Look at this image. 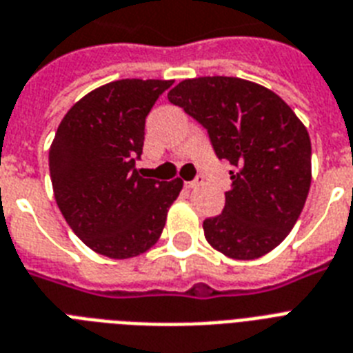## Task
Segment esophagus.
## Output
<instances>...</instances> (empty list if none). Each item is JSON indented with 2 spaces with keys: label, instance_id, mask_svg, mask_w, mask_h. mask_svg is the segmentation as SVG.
Returning a JSON list of instances; mask_svg holds the SVG:
<instances>
[{
  "label": "esophagus",
  "instance_id": "1",
  "mask_svg": "<svg viewBox=\"0 0 353 353\" xmlns=\"http://www.w3.org/2000/svg\"><path fill=\"white\" fill-rule=\"evenodd\" d=\"M201 185H203V177H198V179H194V181L185 183V187L190 188V190H192V188H199Z\"/></svg>",
  "mask_w": 353,
  "mask_h": 353
}]
</instances>
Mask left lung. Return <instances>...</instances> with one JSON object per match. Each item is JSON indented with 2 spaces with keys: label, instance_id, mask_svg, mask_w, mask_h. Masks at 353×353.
Returning a JSON list of instances; mask_svg holds the SVG:
<instances>
[{
  "label": "left lung",
  "instance_id": "obj_1",
  "mask_svg": "<svg viewBox=\"0 0 353 353\" xmlns=\"http://www.w3.org/2000/svg\"><path fill=\"white\" fill-rule=\"evenodd\" d=\"M168 101L207 128L216 155L234 168L223 212L203 221L210 247L234 260L273 251L299 220L312 185L306 126L276 93L236 77L183 80Z\"/></svg>",
  "mask_w": 353,
  "mask_h": 353
}]
</instances>
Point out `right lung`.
I'll use <instances>...</instances> for the list:
<instances>
[{"label":"right lung","mask_w":353,"mask_h":353,"mask_svg":"<svg viewBox=\"0 0 353 353\" xmlns=\"http://www.w3.org/2000/svg\"><path fill=\"white\" fill-rule=\"evenodd\" d=\"M172 80L124 79L74 102L49 148L54 199L73 232L91 251L113 260L155 245L183 188L179 177L139 176L144 122Z\"/></svg>","instance_id":"1"}]
</instances>
